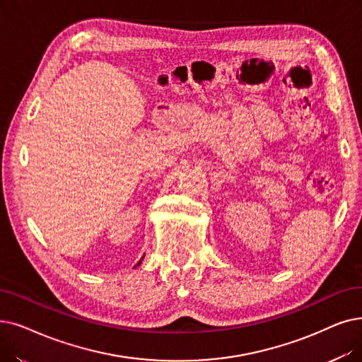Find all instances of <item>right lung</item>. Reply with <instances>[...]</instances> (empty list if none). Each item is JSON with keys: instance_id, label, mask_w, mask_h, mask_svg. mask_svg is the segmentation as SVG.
Returning a JSON list of instances; mask_svg holds the SVG:
<instances>
[{"instance_id": "obj_1", "label": "right lung", "mask_w": 362, "mask_h": 362, "mask_svg": "<svg viewBox=\"0 0 362 362\" xmlns=\"http://www.w3.org/2000/svg\"><path fill=\"white\" fill-rule=\"evenodd\" d=\"M142 259H144V257H142ZM142 259H140V260H139V263H137V266H139V264H140V263H142Z\"/></svg>"}]
</instances>
